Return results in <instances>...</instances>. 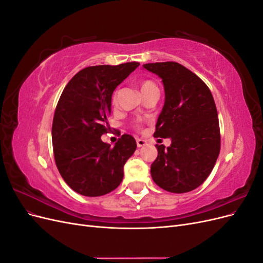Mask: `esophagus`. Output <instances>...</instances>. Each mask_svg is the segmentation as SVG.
I'll use <instances>...</instances> for the list:
<instances>
[{
  "instance_id": "esophagus-1",
  "label": "esophagus",
  "mask_w": 263,
  "mask_h": 263,
  "mask_svg": "<svg viewBox=\"0 0 263 263\" xmlns=\"http://www.w3.org/2000/svg\"><path fill=\"white\" fill-rule=\"evenodd\" d=\"M136 142H137V146L140 148V147H144L146 144H147V141L145 140V139H141V138H137L136 139Z\"/></svg>"
}]
</instances>
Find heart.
Masks as SVG:
<instances>
[{
  "mask_svg": "<svg viewBox=\"0 0 263 263\" xmlns=\"http://www.w3.org/2000/svg\"><path fill=\"white\" fill-rule=\"evenodd\" d=\"M139 87H140V91H141L142 95H144L151 89H156L157 85L155 84L154 81H151V80H141L139 82ZM116 103H117V92H114L112 95V104L116 105Z\"/></svg>",
  "mask_w": 263,
  "mask_h": 263,
  "instance_id": "1",
  "label": "heart"
}]
</instances>
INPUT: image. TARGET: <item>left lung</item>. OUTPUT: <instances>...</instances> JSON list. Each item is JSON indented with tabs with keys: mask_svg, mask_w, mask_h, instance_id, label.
<instances>
[{
	"mask_svg": "<svg viewBox=\"0 0 263 263\" xmlns=\"http://www.w3.org/2000/svg\"><path fill=\"white\" fill-rule=\"evenodd\" d=\"M162 79L164 105L156 124V138H171L170 147L156 145L150 173L158 186L186 193L211 174L220 151L218 115L209 86L178 62L146 63Z\"/></svg>",
	"mask_w": 263,
	"mask_h": 263,
	"instance_id": "8db88e82",
	"label": "left lung"
}]
</instances>
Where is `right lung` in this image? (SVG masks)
<instances>
[{
	"mask_svg": "<svg viewBox=\"0 0 263 263\" xmlns=\"http://www.w3.org/2000/svg\"><path fill=\"white\" fill-rule=\"evenodd\" d=\"M138 66L133 61L84 68L61 93L52 121L53 156L62 179L79 194L105 195L121 184L136 140L124 134L110 147L101 136L109 130L114 90Z\"/></svg>",
	"mask_w": 263,
	"mask_h": 263,
	"instance_id": "add662e5",
	"label": "right lung"
}]
</instances>
